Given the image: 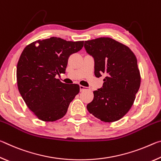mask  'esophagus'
I'll return each mask as SVG.
<instances>
[{
    "label": "esophagus",
    "mask_w": 161,
    "mask_h": 161,
    "mask_svg": "<svg viewBox=\"0 0 161 161\" xmlns=\"http://www.w3.org/2000/svg\"><path fill=\"white\" fill-rule=\"evenodd\" d=\"M80 91H81V92H83V91L86 90V89H87V87L84 86H82V85H80Z\"/></svg>",
    "instance_id": "1"
}]
</instances>
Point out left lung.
Returning <instances> with one entry per match:
<instances>
[{
  "label": "left lung",
  "mask_w": 161,
  "mask_h": 161,
  "mask_svg": "<svg viewBox=\"0 0 161 161\" xmlns=\"http://www.w3.org/2000/svg\"><path fill=\"white\" fill-rule=\"evenodd\" d=\"M84 48L94 58L95 76L106 75L87 110L103 122L118 121L129 112L139 89L137 59L129 47L110 37L87 40Z\"/></svg>",
  "instance_id": "obj_1"
}]
</instances>
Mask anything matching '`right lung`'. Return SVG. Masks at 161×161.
Listing matches in <instances>:
<instances>
[{
  "label": "right lung",
  "mask_w": 161,
  "mask_h": 161,
  "mask_svg": "<svg viewBox=\"0 0 161 161\" xmlns=\"http://www.w3.org/2000/svg\"><path fill=\"white\" fill-rule=\"evenodd\" d=\"M83 45L84 41L52 37L31 43L21 53L16 73L18 90L27 107L41 121L62 118L80 92V85L62 83L55 77L64 74L69 57Z\"/></svg>",
  "instance_id": "right-lung-1"
}]
</instances>
